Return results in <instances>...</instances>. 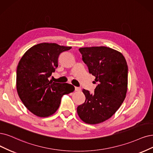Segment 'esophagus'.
Segmentation results:
<instances>
[{
    "label": "esophagus",
    "mask_w": 153,
    "mask_h": 153,
    "mask_svg": "<svg viewBox=\"0 0 153 153\" xmlns=\"http://www.w3.org/2000/svg\"><path fill=\"white\" fill-rule=\"evenodd\" d=\"M75 91H81V88H79V87H75Z\"/></svg>",
    "instance_id": "34e87169"
}]
</instances>
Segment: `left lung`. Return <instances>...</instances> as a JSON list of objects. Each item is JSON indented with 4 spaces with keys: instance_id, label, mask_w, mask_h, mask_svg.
I'll return each mask as SVG.
<instances>
[{
    "instance_id": "8db88e82",
    "label": "left lung",
    "mask_w": 153,
    "mask_h": 153,
    "mask_svg": "<svg viewBox=\"0 0 153 153\" xmlns=\"http://www.w3.org/2000/svg\"><path fill=\"white\" fill-rule=\"evenodd\" d=\"M79 50L89 72L96 77L97 86L93 94L82 90L86 100L77 106V111L86 123H100L114 115L125 100L128 82L127 62L120 52L109 47H84Z\"/></svg>"
}]
</instances>
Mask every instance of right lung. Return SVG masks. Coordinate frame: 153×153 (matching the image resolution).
<instances>
[{"label": "right lung", "mask_w": 153, "mask_h": 153, "mask_svg": "<svg viewBox=\"0 0 153 153\" xmlns=\"http://www.w3.org/2000/svg\"><path fill=\"white\" fill-rule=\"evenodd\" d=\"M71 48L42 43L34 45L21 59L16 71L17 91L34 115L39 117L53 115L59 108L62 96L74 90L71 84L48 79L58 67L60 54Z\"/></svg>", "instance_id": "right-lung-1"}]
</instances>
